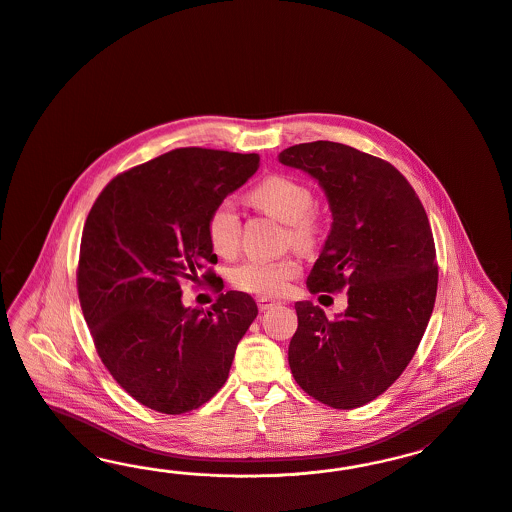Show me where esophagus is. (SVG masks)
Returning <instances> with one entry per match:
<instances>
[{
	"mask_svg": "<svg viewBox=\"0 0 512 512\" xmlns=\"http://www.w3.org/2000/svg\"><path fill=\"white\" fill-rule=\"evenodd\" d=\"M257 307L261 312H266V310H270L272 307H276V301H272V299H266V297H261V299H257Z\"/></svg>",
	"mask_w": 512,
	"mask_h": 512,
	"instance_id": "1",
	"label": "esophagus"
}]
</instances>
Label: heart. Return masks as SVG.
<instances>
[{
    "mask_svg": "<svg viewBox=\"0 0 512 512\" xmlns=\"http://www.w3.org/2000/svg\"><path fill=\"white\" fill-rule=\"evenodd\" d=\"M249 202L274 219L286 223L291 242L297 247L314 246L320 234V221L310 207L314 196L308 184L289 175H270L249 192ZM207 240L215 253L230 257L240 244L242 221L228 200L211 209L205 223ZM299 274V265L291 259H249L230 274L232 284L259 295H278Z\"/></svg>",
    "mask_w": 512,
    "mask_h": 512,
    "instance_id": "1",
    "label": "heart"
}]
</instances>
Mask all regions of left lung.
<instances>
[{"mask_svg": "<svg viewBox=\"0 0 512 512\" xmlns=\"http://www.w3.org/2000/svg\"><path fill=\"white\" fill-rule=\"evenodd\" d=\"M278 160L318 181L333 217L308 291L347 289L348 297L335 320L310 301L295 303L289 368L318 402L360 408L408 368L429 324L438 287L429 217L394 165L347 144H295Z\"/></svg>", "mask_w": 512, "mask_h": 512, "instance_id": "8db88e82", "label": "left lung"}]
</instances>
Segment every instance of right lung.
<instances>
[{
    "mask_svg": "<svg viewBox=\"0 0 512 512\" xmlns=\"http://www.w3.org/2000/svg\"><path fill=\"white\" fill-rule=\"evenodd\" d=\"M259 169V154L177 148L114 177L83 226L78 295L104 368L129 396L179 415L211 400L257 318L242 291L209 310L183 305L184 282L223 280L211 268V209Z\"/></svg>",
    "mask_w": 512,
    "mask_h": 512,
    "instance_id": "obj_1",
    "label": "right lung"
}]
</instances>
